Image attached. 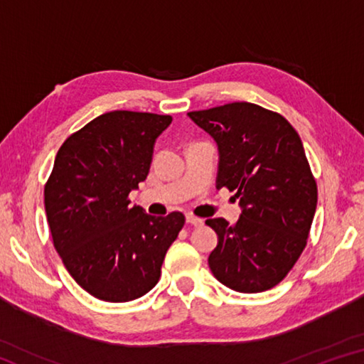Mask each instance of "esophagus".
<instances>
[{
	"label": "esophagus",
	"instance_id": "1",
	"mask_svg": "<svg viewBox=\"0 0 364 364\" xmlns=\"http://www.w3.org/2000/svg\"><path fill=\"white\" fill-rule=\"evenodd\" d=\"M186 221H188L189 225H194V226H202V225H204V220L199 218V217H194V215H188Z\"/></svg>",
	"mask_w": 364,
	"mask_h": 364
}]
</instances>
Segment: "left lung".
Masks as SVG:
<instances>
[{
    "label": "left lung",
    "instance_id": "8db88e82",
    "mask_svg": "<svg viewBox=\"0 0 364 364\" xmlns=\"http://www.w3.org/2000/svg\"><path fill=\"white\" fill-rule=\"evenodd\" d=\"M188 115L217 141V188L234 191L242 208L236 225L205 221L218 234L208 267L232 291H268L299 260L316 212V181L299 133L281 114L252 102Z\"/></svg>",
    "mask_w": 364,
    "mask_h": 364
}]
</instances>
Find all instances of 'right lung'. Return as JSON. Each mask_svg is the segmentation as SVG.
I'll use <instances>...</instances> for the list:
<instances>
[{"mask_svg":"<svg viewBox=\"0 0 364 364\" xmlns=\"http://www.w3.org/2000/svg\"><path fill=\"white\" fill-rule=\"evenodd\" d=\"M170 123V115L112 110L58 151L45 184L48 225L67 271L96 299L119 304L149 292L184 226L181 212L152 217L128 199Z\"/></svg>","mask_w":364,"mask_h":364,"instance_id":"obj_1","label":"right lung"}]
</instances>
